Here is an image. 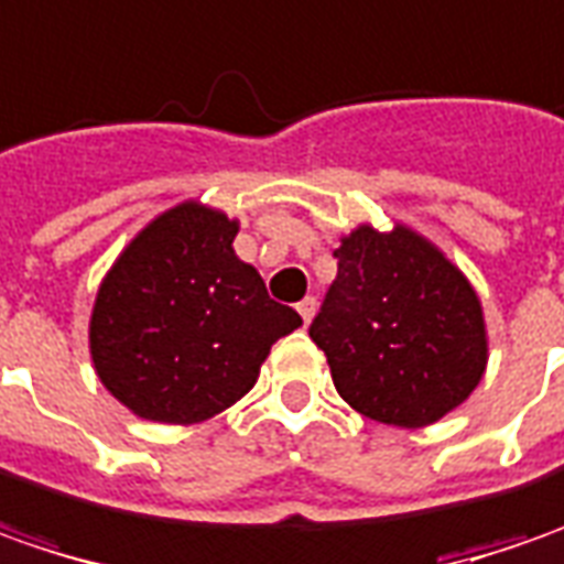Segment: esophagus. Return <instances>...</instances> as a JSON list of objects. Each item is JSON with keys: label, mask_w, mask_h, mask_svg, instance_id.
Listing matches in <instances>:
<instances>
[{"label": "esophagus", "mask_w": 564, "mask_h": 564, "mask_svg": "<svg viewBox=\"0 0 564 564\" xmlns=\"http://www.w3.org/2000/svg\"><path fill=\"white\" fill-rule=\"evenodd\" d=\"M315 308H318V302L312 300V296H305V300H302L300 305H296V312H300L302 321H305V324H308V321L315 318Z\"/></svg>", "instance_id": "obj_1"}]
</instances>
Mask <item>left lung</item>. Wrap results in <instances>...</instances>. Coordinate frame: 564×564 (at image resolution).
I'll return each instance as SVG.
<instances>
[{
  "label": "left lung",
  "mask_w": 564,
  "mask_h": 564,
  "mask_svg": "<svg viewBox=\"0 0 564 564\" xmlns=\"http://www.w3.org/2000/svg\"><path fill=\"white\" fill-rule=\"evenodd\" d=\"M308 337L356 412L427 427L471 397L487 368V324L475 286L437 246L397 224L343 237Z\"/></svg>",
  "instance_id": "left-lung-1"
}]
</instances>
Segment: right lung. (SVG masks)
<instances>
[{
	"instance_id": "right-lung-1",
	"label": "right lung",
	"mask_w": 564,
	"mask_h": 564,
	"mask_svg": "<svg viewBox=\"0 0 564 564\" xmlns=\"http://www.w3.org/2000/svg\"><path fill=\"white\" fill-rule=\"evenodd\" d=\"M240 224L203 203L149 221L111 264L89 318V356L133 415L199 424L243 399L271 346L302 318L237 259Z\"/></svg>"
}]
</instances>
